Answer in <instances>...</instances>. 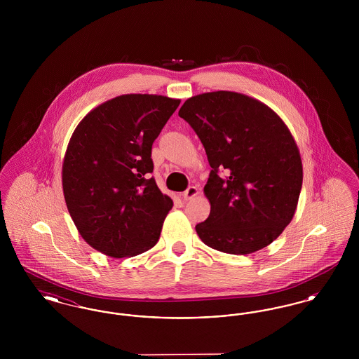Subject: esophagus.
<instances>
[{"instance_id":"obj_1","label":"esophagus","mask_w":359,"mask_h":359,"mask_svg":"<svg viewBox=\"0 0 359 359\" xmlns=\"http://www.w3.org/2000/svg\"><path fill=\"white\" fill-rule=\"evenodd\" d=\"M198 188L195 187V186H189V187L183 192V199L184 201H189V199H192L194 196H196L198 195Z\"/></svg>"}]
</instances>
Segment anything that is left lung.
Instances as JSON below:
<instances>
[{
  "instance_id": "obj_1",
  "label": "left lung",
  "mask_w": 359,
  "mask_h": 359,
  "mask_svg": "<svg viewBox=\"0 0 359 359\" xmlns=\"http://www.w3.org/2000/svg\"><path fill=\"white\" fill-rule=\"evenodd\" d=\"M179 117L202 141L211 167L205 186L211 211L195 227L199 238L229 255L272 243L292 221L303 184L287 125L266 104L233 91L191 97Z\"/></svg>"
}]
</instances>
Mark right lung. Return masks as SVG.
<instances>
[{
	"label": "right lung",
	"instance_id": "right-lung-1",
	"mask_svg": "<svg viewBox=\"0 0 359 359\" xmlns=\"http://www.w3.org/2000/svg\"><path fill=\"white\" fill-rule=\"evenodd\" d=\"M180 100L126 94L91 110L69 140L62 182L69 215L86 242L122 258L152 249L171 210L154 172L152 145Z\"/></svg>",
	"mask_w": 359,
	"mask_h": 359
}]
</instances>
